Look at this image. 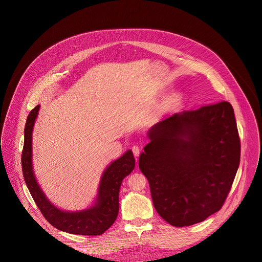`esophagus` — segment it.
Returning <instances> with one entry per match:
<instances>
[{"mask_svg": "<svg viewBox=\"0 0 262 262\" xmlns=\"http://www.w3.org/2000/svg\"><path fill=\"white\" fill-rule=\"evenodd\" d=\"M132 151H133V154L137 157V156H139V153H140V151H141V147H139L138 145H134V146L132 147Z\"/></svg>", "mask_w": 262, "mask_h": 262, "instance_id": "34e87169", "label": "esophagus"}]
</instances>
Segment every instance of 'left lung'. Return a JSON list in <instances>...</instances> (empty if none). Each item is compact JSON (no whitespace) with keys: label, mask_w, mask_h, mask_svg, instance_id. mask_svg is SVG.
<instances>
[{"label":"left lung","mask_w":262,"mask_h":262,"mask_svg":"<svg viewBox=\"0 0 262 262\" xmlns=\"http://www.w3.org/2000/svg\"><path fill=\"white\" fill-rule=\"evenodd\" d=\"M148 136L139 168L159 216L185 227L221 210L240 163L232 105L222 101L174 114L155 124Z\"/></svg>","instance_id":"obj_1"}]
</instances>
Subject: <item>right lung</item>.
Masks as SVG:
<instances>
[{"instance_id": "obj_1", "label": "right lung", "mask_w": 262, "mask_h": 262, "mask_svg": "<svg viewBox=\"0 0 262 262\" xmlns=\"http://www.w3.org/2000/svg\"><path fill=\"white\" fill-rule=\"evenodd\" d=\"M40 106L29 113L25 125V139L22 151V170L27 187L44 218L58 230L77 235L97 236L108 230L119 213V191L123 180L135 167L131 150L115 160L103 174L98 203L95 207L77 213L63 212L48 202L38 186L32 171V130Z\"/></svg>"}]
</instances>
